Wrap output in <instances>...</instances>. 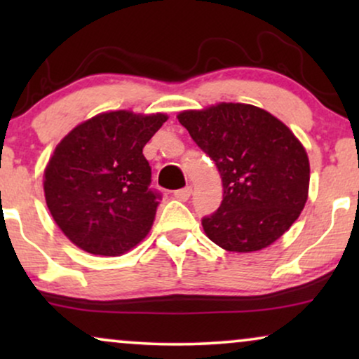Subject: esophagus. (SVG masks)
<instances>
[{
    "label": "esophagus",
    "mask_w": 359,
    "mask_h": 359,
    "mask_svg": "<svg viewBox=\"0 0 359 359\" xmlns=\"http://www.w3.org/2000/svg\"><path fill=\"white\" fill-rule=\"evenodd\" d=\"M191 193H193V189H191V186H186V188H183V189L175 191L173 196H175V199L183 201V203H186V201H188V199L191 198Z\"/></svg>",
    "instance_id": "esophagus-1"
}]
</instances>
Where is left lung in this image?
<instances>
[{"instance_id":"obj_1","label":"left lung","mask_w":359,"mask_h":359,"mask_svg":"<svg viewBox=\"0 0 359 359\" xmlns=\"http://www.w3.org/2000/svg\"><path fill=\"white\" fill-rule=\"evenodd\" d=\"M181 126L217 166L224 199L203 227L227 252L266 248L296 222L309 193L306 150L289 127L252 104L184 111Z\"/></svg>"}]
</instances>
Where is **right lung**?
<instances>
[{"instance_id": "add662e5", "label": "right lung", "mask_w": 359, "mask_h": 359, "mask_svg": "<svg viewBox=\"0 0 359 359\" xmlns=\"http://www.w3.org/2000/svg\"><path fill=\"white\" fill-rule=\"evenodd\" d=\"M168 119L102 112L76 126L43 173L47 208L62 232L93 255L119 257L150 232L161 194L142 154Z\"/></svg>"}]
</instances>
